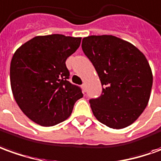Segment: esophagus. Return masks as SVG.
Segmentation results:
<instances>
[{
  "mask_svg": "<svg viewBox=\"0 0 161 161\" xmlns=\"http://www.w3.org/2000/svg\"><path fill=\"white\" fill-rule=\"evenodd\" d=\"M81 88H82L83 92H86V84H82L81 85Z\"/></svg>",
  "mask_w": 161,
  "mask_h": 161,
  "instance_id": "1",
  "label": "esophagus"
}]
</instances>
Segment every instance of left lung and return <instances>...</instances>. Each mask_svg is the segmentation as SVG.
<instances>
[{
	"label": "left lung",
	"instance_id": "left-lung-1",
	"mask_svg": "<svg viewBox=\"0 0 161 161\" xmlns=\"http://www.w3.org/2000/svg\"><path fill=\"white\" fill-rule=\"evenodd\" d=\"M81 47L103 87L101 96L89 100L94 116L112 129L133 124L146 108L153 86L146 56L130 43L111 35L84 37Z\"/></svg>",
	"mask_w": 161,
	"mask_h": 161
}]
</instances>
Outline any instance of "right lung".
<instances>
[{"mask_svg":"<svg viewBox=\"0 0 161 161\" xmlns=\"http://www.w3.org/2000/svg\"><path fill=\"white\" fill-rule=\"evenodd\" d=\"M81 37L60 34L37 36L15 51L10 63V84L16 103L26 116L42 126L67 119L80 87L68 81L66 60L80 45Z\"/></svg>","mask_w":161,"mask_h":161,"instance_id":"obj_1","label":"right lung"}]
</instances>
